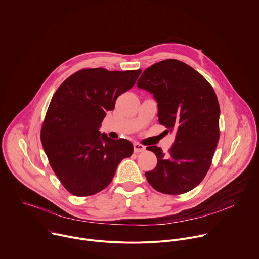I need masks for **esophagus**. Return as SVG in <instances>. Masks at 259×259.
<instances>
[{"label":"esophagus","instance_id":"34e87169","mask_svg":"<svg viewBox=\"0 0 259 259\" xmlns=\"http://www.w3.org/2000/svg\"><path fill=\"white\" fill-rule=\"evenodd\" d=\"M146 150V148H145V146H143V145H141V144H139V143H135L134 144V152L135 153H141V152H144Z\"/></svg>","mask_w":259,"mask_h":259}]
</instances>
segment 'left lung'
<instances>
[{"label": "left lung", "instance_id": "1", "mask_svg": "<svg viewBox=\"0 0 259 259\" xmlns=\"http://www.w3.org/2000/svg\"><path fill=\"white\" fill-rule=\"evenodd\" d=\"M158 103L159 122L176 133L168 153L157 146V166L145 173L148 182L165 194H182L206 175L220 138V105L210 84L178 60H165L147 68L137 83Z\"/></svg>", "mask_w": 259, "mask_h": 259}]
</instances>
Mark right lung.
I'll return each instance as SVG.
<instances>
[{"label": "right lung", "instance_id": "add662e5", "mask_svg": "<svg viewBox=\"0 0 259 259\" xmlns=\"http://www.w3.org/2000/svg\"><path fill=\"white\" fill-rule=\"evenodd\" d=\"M142 70L83 69L58 88L48 108L40 139L50 165L64 187L76 196L95 194L111 182L133 144L99 132L106 112L130 90Z\"/></svg>", "mask_w": 259, "mask_h": 259}]
</instances>
